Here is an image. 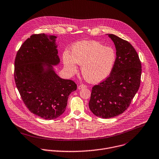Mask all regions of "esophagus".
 <instances>
[{
    "instance_id": "obj_1",
    "label": "esophagus",
    "mask_w": 159,
    "mask_h": 159,
    "mask_svg": "<svg viewBox=\"0 0 159 159\" xmlns=\"http://www.w3.org/2000/svg\"><path fill=\"white\" fill-rule=\"evenodd\" d=\"M87 88V86H86L85 84H80L78 86V89H84V88Z\"/></svg>"
}]
</instances>
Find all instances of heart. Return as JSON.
Listing matches in <instances>:
<instances>
[{
    "mask_svg": "<svg viewBox=\"0 0 159 159\" xmlns=\"http://www.w3.org/2000/svg\"><path fill=\"white\" fill-rule=\"evenodd\" d=\"M63 62L70 74L76 73L77 64L82 66L84 77L89 82L97 83L111 73L115 61V50L97 41H81L72 46L71 55L63 54Z\"/></svg>",
    "mask_w": 159,
    "mask_h": 159,
    "instance_id": "b5f03b06",
    "label": "heart"
}]
</instances>
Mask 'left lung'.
I'll return each mask as SVG.
<instances>
[{
	"mask_svg": "<svg viewBox=\"0 0 159 159\" xmlns=\"http://www.w3.org/2000/svg\"><path fill=\"white\" fill-rule=\"evenodd\" d=\"M116 48V61L108 78L92 88L89 107L96 116L109 119L127 109L138 92L141 64L139 56L129 42L108 34Z\"/></svg>",
	"mask_w": 159,
	"mask_h": 159,
	"instance_id": "1",
	"label": "left lung"
}]
</instances>
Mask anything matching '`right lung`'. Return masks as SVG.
<instances>
[{"mask_svg":"<svg viewBox=\"0 0 159 159\" xmlns=\"http://www.w3.org/2000/svg\"><path fill=\"white\" fill-rule=\"evenodd\" d=\"M56 37L34 34L18 50L14 61V80L23 102L32 113L46 120L62 115L77 84L57 75L52 66L58 65Z\"/></svg>","mask_w":159,"mask_h":159,"instance_id":"1","label":"right lung"}]
</instances>
